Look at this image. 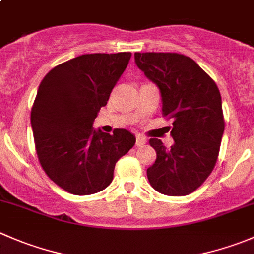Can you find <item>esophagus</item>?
I'll return each instance as SVG.
<instances>
[{
    "label": "esophagus",
    "instance_id": "34e87169",
    "mask_svg": "<svg viewBox=\"0 0 254 254\" xmlns=\"http://www.w3.org/2000/svg\"><path fill=\"white\" fill-rule=\"evenodd\" d=\"M146 144V137L142 135H136V146H142Z\"/></svg>",
    "mask_w": 254,
    "mask_h": 254
}]
</instances>
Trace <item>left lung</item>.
Masks as SVG:
<instances>
[{
	"label": "left lung",
	"mask_w": 254,
	"mask_h": 254,
	"mask_svg": "<svg viewBox=\"0 0 254 254\" xmlns=\"http://www.w3.org/2000/svg\"><path fill=\"white\" fill-rule=\"evenodd\" d=\"M135 63L159 87L162 115L174 119V145L149 140L156 151L147 169L152 189L167 196L193 192L212 172L225 130L222 100L212 78L190 57L179 53H135Z\"/></svg>",
	"instance_id": "obj_1"
}]
</instances>
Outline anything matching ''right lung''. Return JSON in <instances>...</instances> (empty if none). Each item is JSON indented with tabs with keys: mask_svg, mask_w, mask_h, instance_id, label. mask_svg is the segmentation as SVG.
<instances>
[{
	"mask_svg": "<svg viewBox=\"0 0 254 254\" xmlns=\"http://www.w3.org/2000/svg\"><path fill=\"white\" fill-rule=\"evenodd\" d=\"M130 57L83 54L54 67L39 84L31 110L37 156L47 176L67 192L85 196L109 186L117 161L135 145L125 129H93Z\"/></svg>",
	"mask_w": 254,
	"mask_h": 254,
	"instance_id": "right-lung-1",
	"label": "right lung"
}]
</instances>
